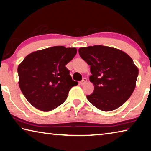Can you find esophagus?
I'll list each match as a JSON object with an SVG mask.
<instances>
[{"label": "esophagus", "mask_w": 151, "mask_h": 151, "mask_svg": "<svg viewBox=\"0 0 151 151\" xmlns=\"http://www.w3.org/2000/svg\"><path fill=\"white\" fill-rule=\"evenodd\" d=\"M87 82V78H83V80H82L81 82H80V84L81 85H84L85 83H86Z\"/></svg>", "instance_id": "1"}]
</instances>
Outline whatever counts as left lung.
I'll use <instances>...</instances> for the list:
<instances>
[{
	"instance_id": "obj_1",
	"label": "left lung",
	"mask_w": 151,
	"mask_h": 151,
	"mask_svg": "<svg viewBox=\"0 0 151 151\" xmlns=\"http://www.w3.org/2000/svg\"><path fill=\"white\" fill-rule=\"evenodd\" d=\"M81 58L90 65L94 90L87 99L104 111L122 106L132 94L139 75L133 59L119 49L104 45L81 47Z\"/></svg>"
}]
</instances>
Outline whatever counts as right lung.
I'll use <instances>...</instances> for the list:
<instances>
[{
  "instance_id": "add662e5",
  "label": "right lung",
  "mask_w": 151,
  "mask_h": 151,
  "mask_svg": "<svg viewBox=\"0 0 151 151\" xmlns=\"http://www.w3.org/2000/svg\"><path fill=\"white\" fill-rule=\"evenodd\" d=\"M76 51V48L54 46L33 52L19 65V86L35 108L53 110L67 100L71 88L78 84L66 67Z\"/></svg>"
}]
</instances>
